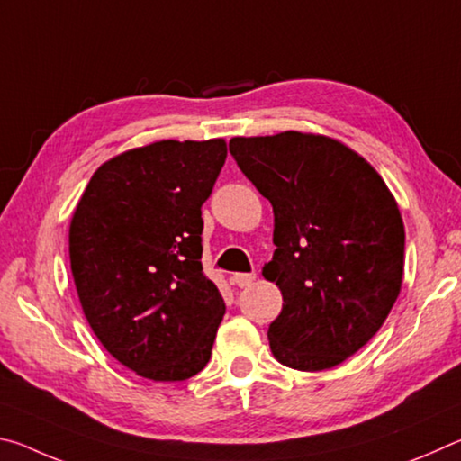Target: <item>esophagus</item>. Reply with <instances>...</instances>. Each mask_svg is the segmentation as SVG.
<instances>
[{"label":"esophagus","instance_id":"34e87169","mask_svg":"<svg viewBox=\"0 0 461 461\" xmlns=\"http://www.w3.org/2000/svg\"><path fill=\"white\" fill-rule=\"evenodd\" d=\"M231 280H233V285H236V286L246 288L256 280V272H236V275L231 276Z\"/></svg>","mask_w":461,"mask_h":461}]
</instances>
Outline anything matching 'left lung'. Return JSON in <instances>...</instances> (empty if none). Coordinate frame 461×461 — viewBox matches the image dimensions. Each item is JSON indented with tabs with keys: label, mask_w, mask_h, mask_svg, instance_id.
<instances>
[{
	"label": "left lung",
	"mask_w": 461,
	"mask_h": 461,
	"mask_svg": "<svg viewBox=\"0 0 461 461\" xmlns=\"http://www.w3.org/2000/svg\"><path fill=\"white\" fill-rule=\"evenodd\" d=\"M230 152L275 212L262 268L283 293L270 349L294 370H327L366 346L402 285L404 225L386 183L327 136L231 138Z\"/></svg>",
	"instance_id": "8db88e82"
}]
</instances>
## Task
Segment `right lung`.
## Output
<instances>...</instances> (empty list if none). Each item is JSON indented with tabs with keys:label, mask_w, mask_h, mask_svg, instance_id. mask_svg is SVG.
Returning a JSON list of instances; mask_svg holds the SVG:
<instances>
[{
	"label": "right lung",
	"mask_w": 461,
	"mask_h": 461,
	"mask_svg": "<svg viewBox=\"0 0 461 461\" xmlns=\"http://www.w3.org/2000/svg\"><path fill=\"white\" fill-rule=\"evenodd\" d=\"M228 156L221 138L162 140L101 165L68 230L83 313L126 368L178 382L205 368L225 303L203 275L201 205Z\"/></svg>",
	"instance_id": "obj_1"
}]
</instances>
